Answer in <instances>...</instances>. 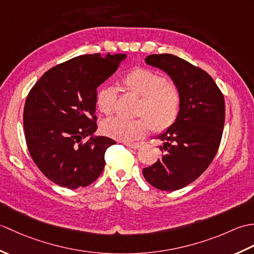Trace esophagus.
<instances>
[{
  "mask_svg": "<svg viewBox=\"0 0 254 254\" xmlns=\"http://www.w3.org/2000/svg\"><path fill=\"white\" fill-rule=\"evenodd\" d=\"M124 145L130 148H133V149H137L142 146V144H139V143H124Z\"/></svg>",
  "mask_w": 254,
  "mask_h": 254,
  "instance_id": "34e87169",
  "label": "esophagus"
}]
</instances>
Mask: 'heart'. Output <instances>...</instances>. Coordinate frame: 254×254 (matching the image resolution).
<instances>
[{
    "label": "heart",
    "mask_w": 254,
    "mask_h": 254,
    "mask_svg": "<svg viewBox=\"0 0 254 254\" xmlns=\"http://www.w3.org/2000/svg\"><path fill=\"white\" fill-rule=\"evenodd\" d=\"M128 93L141 97L137 107L138 119L115 118L102 124L106 135L123 142L135 141L146 135L152 127L155 132L168 130L177 121L181 110V91L177 84L163 74L148 68H135L121 80ZM117 89L102 86L96 94V106L105 116H111L117 105Z\"/></svg>",
    "instance_id": "1"
}]
</instances>
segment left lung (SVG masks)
Returning a JSON list of instances; mask_svg holds the SVG:
<instances>
[{"label":"left lung","mask_w":254,"mask_h":254,"mask_svg":"<svg viewBox=\"0 0 254 254\" xmlns=\"http://www.w3.org/2000/svg\"><path fill=\"white\" fill-rule=\"evenodd\" d=\"M163 69L181 91L177 121L158 136L161 158L143 169L145 179L161 191H176L196 180L216 155L225 123V99L209 74L181 58L163 53L145 59Z\"/></svg>","instance_id":"left-lung-1"}]
</instances>
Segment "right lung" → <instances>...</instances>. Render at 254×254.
Listing matches in <instances>:
<instances>
[{
  "mask_svg": "<svg viewBox=\"0 0 254 254\" xmlns=\"http://www.w3.org/2000/svg\"><path fill=\"white\" fill-rule=\"evenodd\" d=\"M126 55H85L51 67L26 98V144L36 166L56 185L78 189L104 170L105 153L116 144L97 130V87L115 73Z\"/></svg>",
  "mask_w": 254,
  "mask_h": 254,
  "instance_id": "add662e5",
  "label": "right lung"
}]
</instances>
